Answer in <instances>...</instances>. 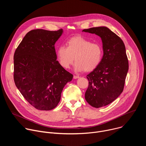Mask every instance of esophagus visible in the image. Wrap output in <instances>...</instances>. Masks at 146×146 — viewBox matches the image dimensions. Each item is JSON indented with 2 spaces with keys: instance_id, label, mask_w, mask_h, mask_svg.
Listing matches in <instances>:
<instances>
[{
  "instance_id": "obj_1",
  "label": "esophagus",
  "mask_w": 146,
  "mask_h": 146,
  "mask_svg": "<svg viewBox=\"0 0 146 146\" xmlns=\"http://www.w3.org/2000/svg\"><path fill=\"white\" fill-rule=\"evenodd\" d=\"M79 77H79V76H75V75H74V76H73V78H74V79H76V78H79Z\"/></svg>"
}]
</instances>
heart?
Returning a JSON list of instances; mask_svg holds the SVG:
<instances>
[{"instance_id": "obj_1", "label": "heart", "mask_w": 146, "mask_h": 146, "mask_svg": "<svg viewBox=\"0 0 146 146\" xmlns=\"http://www.w3.org/2000/svg\"><path fill=\"white\" fill-rule=\"evenodd\" d=\"M103 48L100 44L80 36L68 39L66 46L60 45L56 50V56L59 64L68 69L76 61V70L92 71L100 63L103 56Z\"/></svg>"}]
</instances>
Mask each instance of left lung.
<instances>
[{
    "label": "left lung",
    "mask_w": 146,
    "mask_h": 146,
    "mask_svg": "<svg viewBox=\"0 0 146 146\" xmlns=\"http://www.w3.org/2000/svg\"><path fill=\"white\" fill-rule=\"evenodd\" d=\"M83 32L100 36L103 56L99 65L87 76L88 87L85 99L95 108L106 106L122 92L129 69L125 47L121 38L105 27L86 29Z\"/></svg>",
    "instance_id": "left-lung-1"
}]
</instances>
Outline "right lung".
Here are the masks:
<instances>
[{"mask_svg": "<svg viewBox=\"0 0 146 146\" xmlns=\"http://www.w3.org/2000/svg\"><path fill=\"white\" fill-rule=\"evenodd\" d=\"M62 32V29L32 30L14 52L15 84L30 105L39 110L54 109L64 87L73 77L56 60L54 45Z\"/></svg>", "mask_w": 146, "mask_h": 146, "instance_id": "right-lung-1", "label": "right lung"}]
</instances>
